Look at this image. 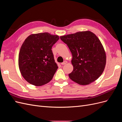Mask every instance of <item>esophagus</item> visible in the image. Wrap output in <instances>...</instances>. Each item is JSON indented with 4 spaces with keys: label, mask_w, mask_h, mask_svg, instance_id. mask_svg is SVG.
Listing matches in <instances>:
<instances>
[{
    "label": "esophagus",
    "mask_w": 122,
    "mask_h": 122,
    "mask_svg": "<svg viewBox=\"0 0 122 122\" xmlns=\"http://www.w3.org/2000/svg\"><path fill=\"white\" fill-rule=\"evenodd\" d=\"M67 63V61H64L63 62H62L61 63V65H64L65 64H66Z\"/></svg>",
    "instance_id": "obj_1"
}]
</instances>
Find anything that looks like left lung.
Returning a JSON list of instances; mask_svg holds the SVG:
<instances>
[{
  "label": "left lung",
  "instance_id": "8db88e82",
  "mask_svg": "<svg viewBox=\"0 0 122 122\" xmlns=\"http://www.w3.org/2000/svg\"><path fill=\"white\" fill-rule=\"evenodd\" d=\"M72 54L73 71L69 76L80 85H87L101 75L106 65V54L100 41L90 31L61 36Z\"/></svg>",
  "mask_w": 122,
  "mask_h": 122
}]
</instances>
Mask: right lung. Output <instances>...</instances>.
<instances>
[{
	"instance_id": "add662e5",
	"label": "right lung",
	"mask_w": 122,
	"mask_h": 122,
	"mask_svg": "<svg viewBox=\"0 0 122 122\" xmlns=\"http://www.w3.org/2000/svg\"><path fill=\"white\" fill-rule=\"evenodd\" d=\"M58 36L48 32L31 35L25 39L19 54V67L23 78L36 86L52 80L58 66L55 62L52 47Z\"/></svg>"
}]
</instances>
